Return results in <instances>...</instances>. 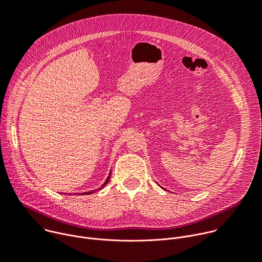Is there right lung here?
I'll return each instance as SVG.
<instances>
[{"label": "right lung", "instance_id": "1", "mask_svg": "<svg viewBox=\"0 0 262 262\" xmlns=\"http://www.w3.org/2000/svg\"><path fill=\"white\" fill-rule=\"evenodd\" d=\"M111 174H112V172H110V174H108V176H107V178H106V180L104 181V183L99 187V188H97V189H95V190H91V191H85V192H82V193H79V194H91V193H93L94 191H96V190H100V189H102V187H104L106 184H107V182L110 181V178H111Z\"/></svg>", "mask_w": 262, "mask_h": 262}]
</instances>
